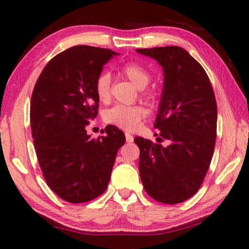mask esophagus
Listing matches in <instances>:
<instances>
[{
	"mask_svg": "<svg viewBox=\"0 0 249 249\" xmlns=\"http://www.w3.org/2000/svg\"><path fill=\"white\" fill-rule=\"evenodd\" d=\"M125 137H126L127 142H133V136H131L130 133H125Z\"/></svg>",
	"mask_w": 249,
	"mask_h": 249,
	"instance_id": "obj_1",
	"label": "esophagus"
}]
</instances>
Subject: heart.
<instances>
[{"label":"heart","mask_w":249,"mask_h":249,"mask_svg":"<svg viewBox=\"0 0 249 249\" xmlns=\"http://www.w3.org/2000/svg\"><path fill=\"white\" fill-rule=\"evenodd\" d=\"M122 73L130 82H132L138 89H144L148 84L151 79V75L148 70L141 63L127 62L122 67ZM111 77L108 73H102L97 78L95 84V91L97 98L102 103H107L111 96ZM145 97H152L153 91L147 90L142 92ZM146 116V110L141 105H132V107H125V105H116V107L108 108L104 112V122L107 124L115 125L125 131H133L138 127L139 123Z\"/></svg>","instance_id":"b5f03b06"}]
</instances>
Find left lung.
I'll use <instances>...</instances> for the list:
<instances>
[{
  "label": "left lung",
  "mask_w": 249,
  "mask_h": 249,
  "mask_svg": "<svg viewBox=\"0 0 249 249\" xmlns=\"http://www.w3.org/2000/svg\"><path fill=\"white\" fill-rule=\"evenodd\" d=\"M164 70V87L154 127L162 147L142 137L139 174L145 191L162 204H179L198 192L212 160L216 137V102L206 71L180 47L137 49Z\"/></svg>",
  "instance_id": "8db88e82"
}]
</instances>
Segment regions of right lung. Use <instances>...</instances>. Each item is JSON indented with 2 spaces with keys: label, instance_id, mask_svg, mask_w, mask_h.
Masks as SVG:
<instances>
[{
  "label": "right lung",
  "instance_id": "add662e5",
  "mask_svg": "<svg viewBox=\"0 0 249 249\" xmlns=\"http://www.w3.org/2000/svg\"><path fill=\"white\" fill-rule=\"evenodd\" d=\"M116 55L89 45L69 48L45 65L31 95V134L43 177L68 202L90 201L107 190L125 142L123 131L113 125L97 139L85 128L98 113L97 78Z\"/></svg>",
  "mask_w": 249,
  "mask_h": 249
}]
</instances>
